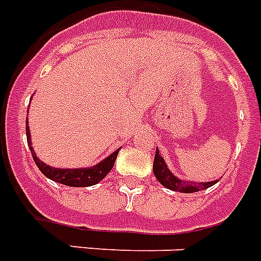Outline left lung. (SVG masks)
I'll return each instance as SVG.
<instances>
[{
  "label": "left lung",
  "instance_id": "1",
  "mask_svg": "<svg viewBox=\"0 0 261 261\" xmlns=\"http://www.w3.org/2000/svg\"><path fill=\"white\" fill-rule=\"evenodd\" d=\"M153 172L154 176L157 177L164 187H167L172 191H177V192H182V194H192V192H198L200 190H206L208 187L214 186L215 182H218V180L208 182H194V181H186V180H180L176 177L169 169L168 165L165 164L164 159L159 153V149H155L154 163H153Z\"/></svg>",
  "mask_w": 261,
  "mask_h": 261
}]
</instances>
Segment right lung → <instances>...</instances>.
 Returning <instances> with one entry per match:
<instances>
[{
    "label": "right lung",
    "mask_w": 261,
    "mask_h": 261,
    "mask_svg": "<svg viewBox=\"0 0 261 261\" xmlns=\"http://www.w3.org/2000/svg\"><path fill=\"white\" fill-rule=\"evenodd\" d=\"M27 141H28V146L31 149L32 157H34L35 164L38 165L46 177H48L53 181L61 182L65 186L69 187H89L97 184L98 181H101L102 178L106 177L107 174L110 173L111 169L114 168V164L116 161L118 153L120 149L115 150L112 154H110L107 159H104L101 163H98L97 165H93L90 168H75V169H61V168H53L50 165H47L43 161L36 157L32 147V142H31V134L30 127H28V120H27Z\"/></svg>",
    "instance_id": "obj_1"
}]
</instances>
